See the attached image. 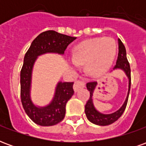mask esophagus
Listing matches in <instances>:
<instances>
[{
	"instance_id": "34e87169",
	"label": "esophagus",
	"mask_w": 146,
	"mask_h": 146,
	"mask_svg": "<svg viewBox=\"0 0 146 146\" xmlns=\"http://www.w3.org/2000/svg\"><path fill=\"white\" fill-rule=\"evenodd\" d=\"M84 88V83L83 82L82 80H77L76 81H75L74 83V85H73V89L75 92H77L80 89Z\"/></svg>"
}]
</instances>
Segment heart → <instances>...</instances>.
Instances as JSON below:
<instances>
[{
  "mask_svg": "<svg viewBox=\"0 0 146 146\" xmlns=\"http://www.w3.org/2000/svg\"><path fill=\"white\" fill-rule=\"evenodd\" d=\"M116 54L115 40L100 36L80 43L73 51V66L87 64V70L92 75H98L108 70Z\"/></svg>",
  "mask_w": 146,
  "mask_h": 146,
  "instance_id": "heart-1",
  "label": "heart"
}]
</instances>
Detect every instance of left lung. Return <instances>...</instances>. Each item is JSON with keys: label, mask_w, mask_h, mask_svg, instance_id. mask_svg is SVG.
<instances>
[{"label": "left lung", "mask_w": 146, "mask_h": 146, "mask_svg": "<svg viewBox=\"0 0 146 146\" xmlns=\"http://www.w3.org/2000/svg\"><path fill=\"white\" fill-rule=\"evenodd\" d=\"M118 43H119L118 57H117L116 65L113 67V70L121 69L125 72L127 76H128V93H127V96L124 103L119 110H117L116 112L112 113V114H102V113H100L95 110V108L94 107V105H93V102H92V95H93V92H94V90L95 88V81H91V82H88L87 84V88L90 92V98L85 105V114L89 121H91L92 123L97 124V125L106 126L111 124L113 122H115L116 120H117L124 112L127 104V101H128L129 93H130V89H131V67H130V64H129V62L127 58L126 48L122 41L120 40V39H118Z\"/></svg>", "instance_id": "1"}]
</instances>
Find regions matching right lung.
<instances>
[{
	"label": "right lung",
	"instance_id": "obj_1",
	"mask_svg": "<svg viewBox=\"0 0 146 146\" xmlns=\"http://www.w3.org/2000/svg\"><path fill=\"white\" fill-rule=\"evenodd\" d=\"M76 37L48 30L33 40L24 57L20 73L21 102L25 112L33 122L40 126H52L61 122L66 115V105L73 96V82H59L53 100L46 107L35 106L30 99V90L32 69L40 54L53 52L64 54L67 46Z\"/></svg>",
	"mask_w": 146,
	"mask_h": 146
}]
</instances>
